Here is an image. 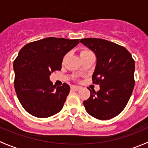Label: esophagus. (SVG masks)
<instances>
[{
  "mask_svg": "<svg viewBox=\"0 0 148 148\" xmlns=\"http://www.w3.org/2000/svg\"><path fill=\"white\" fill-rule=\"evenodd\" d=\"M80 88H81V86H74V85H72V86H71V89H72V90H74V91L79 90V89Z\"/></svg>",
  "mask_w": 148,
  "mask_h": 148,
  "instance_id": "34e87169",
  "label": "esophagus"
}]
</instances>
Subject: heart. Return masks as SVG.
Listing matches in <instances>:
<instances>
[{
	"label": "heart",
	"mask_w": 148,
	"mask_h": 148,
	"mask_svg": "<svg viewBox=\"0 0 148 148\" xmlns=\"http://www.w3.org/2000/svg\"><path fill=\"white\" fill-rule=\"evenodd\" d=\"M91 53H92V52L89 49H82L81 51H80V57H83V56H86V55H89V54H91Z\"/></svg>",
	"instance_id": "obj_1"
}]
</instances>
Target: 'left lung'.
Returning a JSON list of instances; mask_svg holds the SVG:
<instances>
[{
  "mask_svg": "<svg viewBox=\"0 0 148 148\" xmlns=\"http://www.w3.org/2000/svg\"><path fill=\"white\" fill-rule=\"evenodd\" d=\"M80 42L95 52L97 64L92 75L98 92L89 89L84 101L86 111L95 118L107 120L118 115L125 109L135 86V61L128 50L102 38H86Z\"/></svg>",
  "mask_w": 148,
  "mask_h": 148,
  "instance_id": "1",
  "label": "left lung"
}]
</instances>
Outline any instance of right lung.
<instances>
[{"mask_svg": "<svg viewBox=\"0 0 148 148\" xmlns=\"http://www.w3.org/2000/svg\"><path fill=\"white\" fill-rule=\"evenodd\" d=\"M79 39L49 37L28 43L13 62L14 87L18 99L27 112L46 118L62 110L70 86H57L49 76L60 71L64 55L79 44Z\"/></svg>", "mask_w": 148, "mask_h": 148, "instance_id": "1", "label": "right lung"}]
</instances>
